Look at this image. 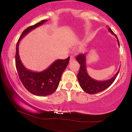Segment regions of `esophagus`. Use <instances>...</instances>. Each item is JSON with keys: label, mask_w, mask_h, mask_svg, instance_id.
Listing matches in <instances>:
<instances>
[{"label": "esophagus", "mask_w": 132, "mask_h": 132, "mask_svg": "<svg viewBox=\"0 0 132 132\" xmlns=\"http://www.w3.org/2000/svg\"><path fill=\"white\" fill-rule=\"evenodd\" d=\"M75 60V57L74 56H70V60H69V61L72 62V61H73Z\"/></svg>", "instance_id": "esophagus-1"}]
</instances>
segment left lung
<instances>
[{
    "label": "left lung",
    "instance_id": "8db88e82",
    "mask_svg": "<svg viewBox=\"0 0 132 132\" xmlns=\"http://www.w3.org/2000/svg\"><path fill=\"white\" fill-rule=\"evenodd\" d=\"M108 30L112 34L116 36L120 46L119 41L118 40L116 35L113 32L112 30L110 29V28H109ZM76 60L78 61L79 64L81 65L79 68V71L78 75L77 76L78 81L79 82V85L84 92H87L89 94H94L98 93V92H102L105 89L108 88L116 80L120 71V69H119L116 75L110 79L103 81H96V80L90 78L87 74V71H86L85 54H79L76 56Z\"/></svg>",
    "mask_w": 132,
    "mask_h": 132
}]
</instances>
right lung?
Instances as JSON below:
<instances>
[{"label": "right lung", "mask_w": 132, "mask_h": 132, "mask_svg": "<svg viewBox=\"0 0 132 132\" xmlns=\"http://www.w3.org/2000/svg\"><path fill=\"white\" fill-rule=\"evenodd\" d=\"M47 20L30 26L23 31L16 45L15 65L16 71L24 87L33 95L46 96L52 94L58 87L61 75L69 63V57L65 60H57L47 69L42 72H33L27 69L20 59L19 45L20 41L30 31L43 25Z\"/></svg>", "instance_id": "1"}]
</instances>
